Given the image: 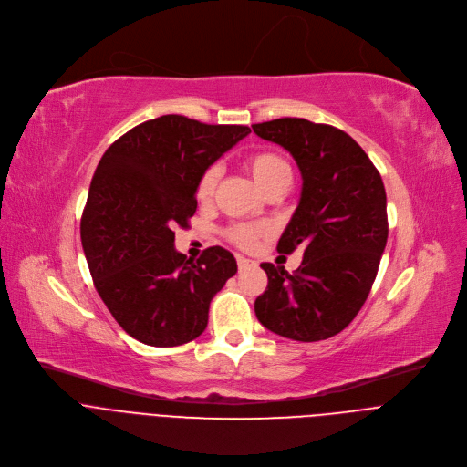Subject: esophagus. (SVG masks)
Segmentation results:
<instances>
[{"instance_id":"1","label":"esophagus","mask_w":467,"mask_h":467,"mask_svg":"<svg viewBox=\"0 0 467 467\" xmlns=\"http://www.w3.org/2000/svg\"><path fill=\"white\" fill-rule=\"evenodd\" d=\"M236 263H238V266H240V268L254 265V261H252V259H246V257H244V255H236Z\"/></svg>"}]
</instances>
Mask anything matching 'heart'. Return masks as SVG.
Returning <instances> with one entry per match:
<instances>
[{
	"label": "heart",
	"mask_w": 467,
	"mask_h": 467,
	"mask_svg": "<svg viewBox=\"0 0 467 467\" xmlns=\"http://www.w3.org/2000/svg\"><path fill=\"white\" fill-rule=\"evenodd\" d=\"M244 164H246L250 174L265 192H268L275 187L291 183V178H293L291 166L285 161V157L275 150H255L246 157ZM217 180H219V166L212 164L202 171L199 182H196V189H194L196 199L201 202H208L213 196ZM261 234L263 231L259 227H254L248 223H236L227 229V238L234 244V246L244 250H252Z\"/></svg>",
	"instance_id": "b5f03b06"
}]
</instances>
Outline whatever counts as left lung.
I'll return each mask as SVG.
<instances>
[{
    "mask_svg": "<svg viewBox=\"0 0 467 467\" xmlns=\"http://www.w3.org/2000/svg\"><path fill=\"white\" fill-rule=\"evenodd\" d=\"M252 129L282 145L301 170V201L278 252H305L293 275L261 265L268 284L255 316L285 338H329L354 320L379 273L388 240L382 178L361 147L331 125L284 117Z\"/></svg>",
    "mask_w": 467,
    "mask_h": 467,
    "instance_id": "8db88e82",
    "label": "left lung"
}]
</instances>
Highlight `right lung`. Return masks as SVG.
Masks as SVG:
<instances>
[{"instance_id":"obj_1","label":"right lung","mask_w":467,"mask_h":467,"mask_svg":"<svg viewBox=\"0 0 467 467\" xmlns=\"http://www.w3.org/2000/svg\"><path fill=\"white\" fill-rule=\"evenodd\" d=\"M250 132L162 115L122 134L98 162L83 250L98 296L143 345L180 347L202 335L213 296L236 275V259L221 246L196 263L176 252L174 229L196 212L202 171Z\"/></svg>"}]
</instances>
